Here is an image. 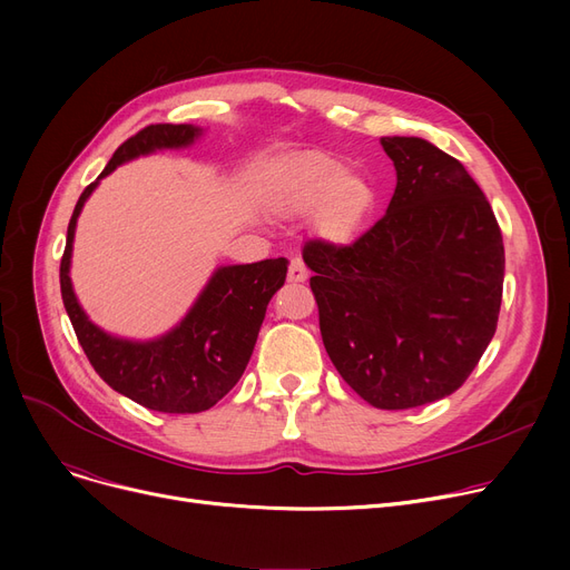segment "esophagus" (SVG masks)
Listing matches in <instances>:
<instances>
[{"label": "esophagus", "mask_w": 570, "mask_h": 570, "mask_svg": "<svg viewBox=\"0 0 570 570\" xmlns=\"http://www.w3.org/2000/svg\"><path fill=\"white\" fill-rule=\"evenodd\" d=\"M307 275H309V269L303 263V258H297V256L291 258V263H288V279L291 282H305Z\"/></svg>", "instance_id": "34e87169"}]
</instances>
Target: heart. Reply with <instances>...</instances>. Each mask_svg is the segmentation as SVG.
<instances>
[{
    "label": "heart",
    "mask_w": 570,
    "mask_h": 570,
    "mask_svg": "<svg viewBox=\"0 0 570 570\" xmlns=\"http://www.w3.org/2000/svg\"><path fill=\"white\" fill-rule=\"evenodd\" d=\"M282 213H314L321 209V228L337 239L357 230L374 205V191L363 179L348 177L340 161L307 159L295 164L275 194Z\"/></svg>",
    "instance_id": "obj_1"
}]
</instances>
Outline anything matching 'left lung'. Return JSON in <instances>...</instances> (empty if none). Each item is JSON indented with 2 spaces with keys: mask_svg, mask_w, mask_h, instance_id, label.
Returning a JSON list of instances; mask_svg holds the SVG:
<instances>
[{
  "mask_svg": "<svg viewBox=\"0 0 570 570\" xmlns=\"http://www.w3.org/2000/svg\"><path fill=\"white\" fill-rule=\"evenodd\" d=\"M397 170L385 215L348 245L307 239L323 346L376 409L453 395L494 337L503 237L466 168L423 138H381Z\"/></svg>",
  "mask_w": 570,
  "mask_h": 570,
  "instance_id": "8db88e82",
  "label": "left lung"
}]
</instances>
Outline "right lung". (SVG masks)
I'll return each mask as SVG.
<instances>
[{"label": "right lung", "mask_w": 570, "mask_h": 570, "mask_svg": "<svg viewBox=\"0 0 570 570\" xmlns=\"http://www.w3.org/2000/svg\"><path fill=\"white\" fill-rule=\"evenodd\" d=\"M191 125H149L115 149L99 179L122 161L161 147L189 145ZM97 179V183H99ZM97 183L80 194L59 263V288L76 337L95 372L136 404L161 413H198L215 406L243 376L269 297L286 279V258L219 267L185 321L159 340L129 342L106 335L80 309L69 277L76 219Z\"/></svg>", "instance_id": "obj_1"}]
</instances>
